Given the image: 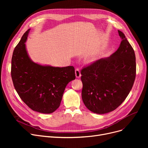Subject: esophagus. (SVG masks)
<instances>
[{"mask_svg": "<svg viewBox=\"0 0 148 148\" xmlns=\"http://www.w3.org/2000/svg\"><path fill=\"white\" fill-rule=\"evenodd\" d=\"M75 76H76V77L77 78H80V77H81V73H80V70L78 69V68H77L76 69H75Z\"/></svg>", "mask_w": 148, "mask_h": 148, "instance_id": "obj_1", "label": "esophagus"}]
</instances>
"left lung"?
Returning <instances> with one entry per match:
<instances>
[{
  "label": "left lung",
  "instance_id": "8db88e82",
  "mask_svg": "<svg viewBox=\"0 0 148 148\" xmlns=\"http://www.w3.org/2000/svg\"><path fill=\"white\" fill-rule=\"evenodd\" d=\"M118 49L109 57L100 59L82 70V97L88 109L105 114L117 108L131 91L136 78L134 51L125 35Z\"/></svg>",
  "mask_w": 148,
  "mask_h": 148
}]
</instances>
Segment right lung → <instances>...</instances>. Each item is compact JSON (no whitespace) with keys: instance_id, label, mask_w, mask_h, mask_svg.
I'll return each mask as SVG.
<instances>
[{"instance_id":"add662e5","label":"right lung","mask_w":148,"mask_h":148,"mask_svg":"<svg viewBox=\"0 0 148 148\" xmlns=\"http://www.w3.org/2000/svg\"><path fill=\"white\" fill-rule=\"evenodd\" d=\"M30 29L14 49L11 77L20 98L34 111L49 114L57 110L66 85L75 80L73 66L56 67L35 63L29 57L25 42Z\"/></svg>"}]
</instances>
